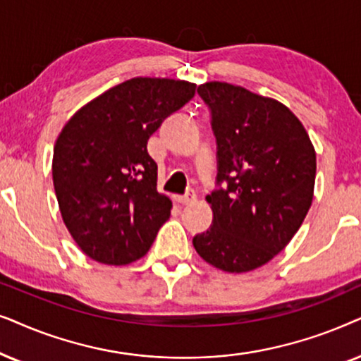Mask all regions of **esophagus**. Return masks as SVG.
Here are the masks:
<instances>
[{"mask_svg":"<svg viewBox=\"0 0 361 361\" xmlns=\"http://www.w3.org/2000/svg\"><path fill=\"white\" fill-rule=\"evenodd\" d=\"M178 203L180 204H190V203H193V201L196 200V195L195 193H186V195H183V196H176L175 198Z\"/></svg>","mask_w":361,"mask_h":361,"instance_id":"esophagus-1","label":"esophagus"}]
</instances>
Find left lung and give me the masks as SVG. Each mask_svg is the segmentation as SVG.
<instances>
[{
    "label": "left lung",
    "mask_w": 361,
    "mask_h": 361,
    "mask_svg": "<svg viewBox=\"0 0 361 361\" xmlns=\"http://www.w3.org/2000/svg\"><path fill=\"white\" fill-rule=\"evenodd\" d=\"M218 145L213 226L196 252L226 272L261 267L284 249L312 204L315 150L286 105L228 82L198 87Z\"/></svg>",
    "instance_id": "obj_1"
}]
</instances>
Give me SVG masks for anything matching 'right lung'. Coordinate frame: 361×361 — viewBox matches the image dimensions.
Segmentation results:
<instances>
[{"label": "right lung", "mask_w": 361, "mask_h": 361, "mask_svg": "<svg viewBox=\"0 0 361 361\" xmlns=\"http://www.w3.org/2000/svg\"><path fill=\"white\" fill-rule=\"evenodd\" d=\"M186 80L135 77L74 114L57 137L52 181L62 219L94 261L140 259L170 218L157 191L158 166L147 142L163 120L195 97Z\"/></svg>", "instance_id": "obj_1"}]
</instances>
